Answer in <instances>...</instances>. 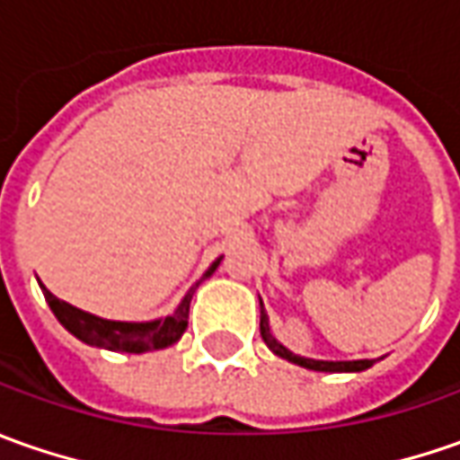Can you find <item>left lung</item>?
<instances>
[{
    "instance_id": "8db88e82",
    "label": "left lung",
    "mask_w": 460,
    "mask_h": 460,
    "mask_svg": "<svg viewBox=\"0 0 460 460\" xmlns=\"http://www.w3.org/2000/svg\"><path fill=\"white\" fill-rule=\"evenodd\" d=\"M260 331H261V339L264 343L278 354V357L288 358V361H293L297 367H305V369H313V372H364V369H369L374 361L372 358H361V361H315V358H305V357H297L293 351H288L282 343L272 339V333H270V323H267V315H264V310H261V318H260Z\"/></svg>"
}]
</instances>
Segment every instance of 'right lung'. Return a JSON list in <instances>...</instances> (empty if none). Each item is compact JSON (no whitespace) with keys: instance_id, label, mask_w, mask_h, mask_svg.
Here are the masks:
<instances>
[{"instance_id":"add662e5","label":"right lung","mask_w":460,"mask_h":460,"mask_svg":"<svg viewBox=\"0 0 460 460\" xmlns=\"http://www.w3.org/2000/svg\"><path fill=\"white\" fill-rule=\"evenodd\" d=\"M218 261L211 264L206 278L218 267ZM193 290L182 297L181 308L175 310V315H167L165 321L124 323V321H103V318H96L91 313L73 308L68 303L58 300L48 288H42L50 310L56 313L58 321L66 325L75 339H81L88 346H99V349H109V351H127V354H142V351L165 349V346H172L175 341L181 339L182 333H185V328H188V310H190Z\"/></svg>"}]
</instances>
